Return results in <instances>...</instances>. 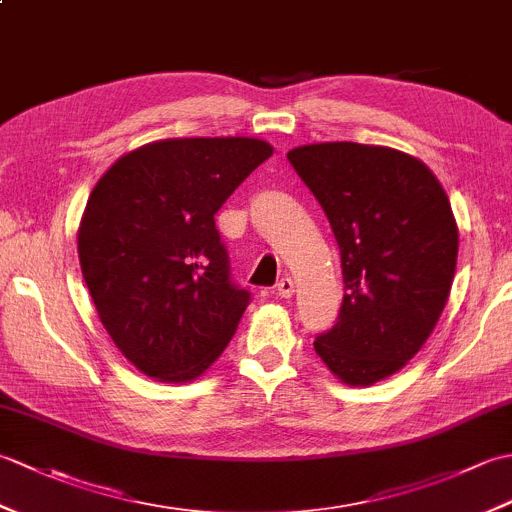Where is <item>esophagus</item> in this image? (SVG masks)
<instances>
[{
	"mask_svg": "<svg viewBox=\"0 0 512 512\" xmlns=\"http://www.w3.org/2000/svg\"><path fill=\"white\" fill-rule=\"evenodd\" d=\"M275 292H277V295H279L281 299H290L292 292H295V284H292L290 277H281L277 288H275Z\"/></svg>",
	"mask_w": 512,
	"mask_h": 512,
	"instance_id": "esophagus-1",
	"label": "esophagus"
}]
</instances>
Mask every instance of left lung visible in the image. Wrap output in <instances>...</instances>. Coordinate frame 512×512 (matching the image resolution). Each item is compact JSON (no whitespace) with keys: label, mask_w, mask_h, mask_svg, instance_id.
<instances>
[{"label":"left lung","mask_w":512,"mask_h":512,"mask_svg":"<svg viewBox=\"0 0 512 512\" xmlns=\"http://www.w3.org/2000/svg\"><path fill=\"white\" fill-rule=\"evenodd\" d=\"M288 160L341 250V312L314 350L343 383L372 385L418 354L449 299L458 262L449 198L420 160L389 147L303 145Z\"/></svg>","instance_id":"left-lung-1"}]
</instances>
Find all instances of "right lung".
I'll list each match as a JSON object with an SVG mask.
<instances>
[{
    "mask_svg": "<svg viewBox=\"0 0 512 512\" xmlns=\"http://www.w3.org/2000/svg\"><path fill=\"white\" fill-rule=\"evenodd\" d=\"M270 156L257 138H169L96 182L79 228L83 279L103 328L143 374L184 383L233 339L250 290L231 279L215 213Z\"/></svg>",
    "mask_w": 512,
    "mask_h": 512,
    "instance_id": "1",
    "label": "right lung"
}]
</instances>
